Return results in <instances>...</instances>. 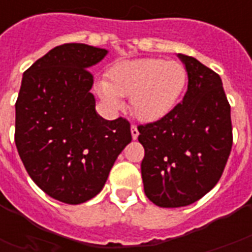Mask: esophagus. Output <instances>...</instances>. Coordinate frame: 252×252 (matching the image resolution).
<instances>
[{
  "label": "esophagus",
  "mask_w": 252,
  "mask_h": 252,
  "mask_svg": "<svg viewBox=\"0 0 252 252\" xmlns=\"http://www.w3.org/2000/svg\"><path fill=\"white\" fill-rule=\"evenodd\" d=\"M131 135H132V139H133V140H136L137 136H139V131H137L136 126H131Z\"/></svg>",
  "instance_id": "34e87169"
}]
</instances>
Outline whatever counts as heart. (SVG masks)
Here are the masks:
<instances>
[{"label": "heart", "mask_w": 252, "mask_h": 252, "mask_svg": "<svg viewBox=\"0 0 252 252\" xmlns=\"http://www.w3.org/2000/svg\"><path fill=\"white\" fill-rule=\"evenodd\" d=\"M98 81L95 92L109 108L120 110L123 97L131 95V110L137 120L157 123L175 109L188 85V72L177 61L144 58L120 62Z\"/></svg>", "instance_id": "b5f03b06"}]
</instances>
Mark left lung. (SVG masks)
Here are the masks:
<instances>
[{
  "label": "left lung",
  "instance_id": "1",
  "mask_svg": "<svg viewBox=\"0 0 252 252\" xmlns=\"http://www.w3.org/2000/svg\"><path fill=\"white\" fill-rule=\"evenodd\" d=\"M178 58L188 72L185 97L163 120L137 128L144 193L160 208L204 197L220 180L232 148L231 106L221 78L195 58Z\"/></svg>",
  "mask_w": 252,
  "mask_h": 252
}]
</instances>
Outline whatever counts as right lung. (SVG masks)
<instances>
[{
	"label": "right lung",
	"instance_id": "add662e5",
	"mask_svg": "<svg viewBox=\"0 0 252 252\" xmlns=\"http://www.w3.org/2000/svg\"><path fill=\"white\" fill-rule=\"evenodd\" d=\"M108 50L62 44L24 72L16 102V147L44 193L64 204L98 194L121 151L132 140L126 119L105 120L90 89L94 64Z\"/></svg>",
	"mask_w": 252,
	"mask_h": 252
}]
</instances>
